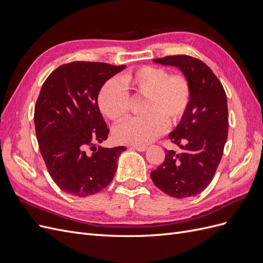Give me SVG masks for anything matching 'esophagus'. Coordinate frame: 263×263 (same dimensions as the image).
Returning <instances> with one entry per match:
<instances>
[{"mask_svg": "<svg viewBox=\"0 0 263 263\" xmlns=\"http://www.w3.org/2000/svg\"><path fill=\"white\" fill-rule=\"evenodd\" d=\"M134 149H136L137 151H145L146 149H147V147L146 146H134Z\"/></svg>", "mask_w": 263, "mask_h": 263, "instance_id": "1", "label": "esophagus"}]
</instances>
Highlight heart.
I'll return each mask as SVG.
<instances>
[{
    "label": "heart",
    "instance_id": "b5f03b06",
    "mask_svg": "<svg viewBox=\"0 0 263 263\" xmlns=\"http://www.w3.org/2000/svg\"><path fill=\"white\" fill-rule=\"evenodd\" d=\"M126 91H125L124 90ZM144 97L140 112L127 119L113 132L116 141L144 146L184 117L191 104L192 91L185 77L169 74L161 67L141 66L125 73L117 81H107L101 87L98 105L101 113L113 122L124 119L130 109V99Z\"/></svg>",
    "mask_w": 263,
    "mask_h": 263
}]
</instances>
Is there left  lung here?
<instances>
[{"mask_svg": "<svg viewBox=\"0 0 263 263\" xmlns=\"http://www.w3.org/2000/svg\"><path fill=\"white\" fill-rule=\"evenodd\" d=\"M181 69L192 99L181 123L170 135L183 151L165 150L164 161L150 173L155 185L172 197L201 193L212 182L224 153L228 135L227 97L222 84L202 60L186 54L154 60Z\"/></svg>", "mask_w": 263, "mask_h": 263, "instance_id": "left-lung-1", "label": "left lung"}]
</instances>
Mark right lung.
Returning a JSON list of instances; mask_svg holds the SVG:
<instances>
[{
  "label": "right lung",
  "mask_w": 263,
  "mask_h": 263,
  "mask_svg": "<svg viewBox=\"0 0 263 263\" xmlns=\"http://www.w3.org/2000/svg\"><path fill=\"white\" fill-rule=\"evenodd\" d=\"M125 67L69 62L52 71L42 86L34 113L37 141L51 179L70 195L98 193L115 176L118 156L126 147L97 148L109 133L98 95Z\"/></svg>",
  "instance_id": "add662e5"
}]
</instances>
